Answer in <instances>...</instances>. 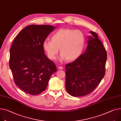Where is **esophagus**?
<instances>
[{
    "label": "esophagus",
    "instance_id": "esophagus-1",
    "mask_svg": "<svg viewBox=\"0 0 121 121\" xmlns=\"http://www.w3.org/2000/svg\"><path fill=\"white\" fill-rule=\"evenodd\" d=\"M58 69H63V67H62V66H58Z\"/></svg>",
    "mask_w": 121,
    "mask_h": 121
}]
</instances>
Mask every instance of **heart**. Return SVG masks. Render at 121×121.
Instances as JSON below:
<instances>
[{
    "label": "heart",
    "mask_w": 121,
    "mask_h": 121,
    "mask_svg": "<svg viewBox=\"0 0 121 121\" xmlns=\"http://www.w3.org/2000/svg\"><path fill=\"white\" fill-rule=\"evenodd\" d=\"M51 40H45L43 49L48 58H56L59 49L61 54L59 60L63 62L74 61L79 58L84 51L86 38L81 31L71 29H62L54 33Z\"/></svg>",
    "instance_id": "obj_1"
}]
</instances>
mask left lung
<instances>
[{"label": "left lung", "instance_id": "obj_1", "mask_svg": "<svg viewBox=\"0 0 121 121\" xmlns=\"http://www.w3.org/2000/svg\"><path fill=\"white\" fill-rule=\"evenodd\" d=\"M87 38L85 52L74 62L66 65V88L74 97L91 92L105 74L107 54L105 48L95 32Z\"/></svg>", "mask_w": 121, "mask_h": 121}]
</instances>
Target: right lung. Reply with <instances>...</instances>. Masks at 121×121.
Instances as JSON below:
<instances>
[{"mask_svg": "<svg viewBox=\"0 0 121 121\" xmlns=\"http://www.w3.org/2000/svg\"><path fill=\"white\" fill-rule=\"evenodd\" d=\"M54 29V26L46 25L27 26L16 36L11 48L9 65L14 83L29 94L35 95L44 91L51 76L57 71L42 47Z\"/></svg>", "mask_w": 121, "mask_h": 121, "instance_id": "add662e5", "label": "right lung"}]
</instances>
